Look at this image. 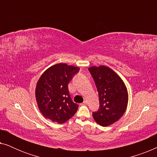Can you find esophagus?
Here are the masks:
<instances>
[{
  "mask_svg": "<svg viewBox=\"0 0 157 157\" xmlns=\"http://www.w3.org/2000/svg\"><path fill=\"white\" fill-rule=\"evenodd\" d=\"M86 104H87L86 101H83V103H81V105H86Z\"/></svg>",
  "mask_w": 157,
  "mask_h": 157,
  "instance_id": "1",
  "label": "esophagus"
}]
</instances>
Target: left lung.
<instances>
[{"label":"left lung","instance_id":"obj_1","mask_svg":"<svg viewBox=\"0 0 157 157\" xmlns=\"http://www.w3.org/2000/svg\"><path fill=\"white\" fill-rule=\"evenodd\" d=\"M89 70L97 88L99 109L93 113L100 126H109L119 121L126 110L128 94L121 77L108 66H91Z\"/></svg>","mask_w":157,"mask_h":157}]
</instances>
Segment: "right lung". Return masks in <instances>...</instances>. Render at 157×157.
<instances>
[{"label":"right lung","mask_w":157,"mask_h":157,"mask_svg":"<svg viewBox=\"0 0 157 157\" xmlns=\"http://www.w3.org/2000/svg\"><path fill=\"white\" fill-rule=\"evenodd\" d=\"M79 69L59 63L41 74L36 83L35 95L38 108L46 119L63 124L76 113L78 106L71 99L68 84Z\"/></svg>","instance_id":"1"}]
</instances>
